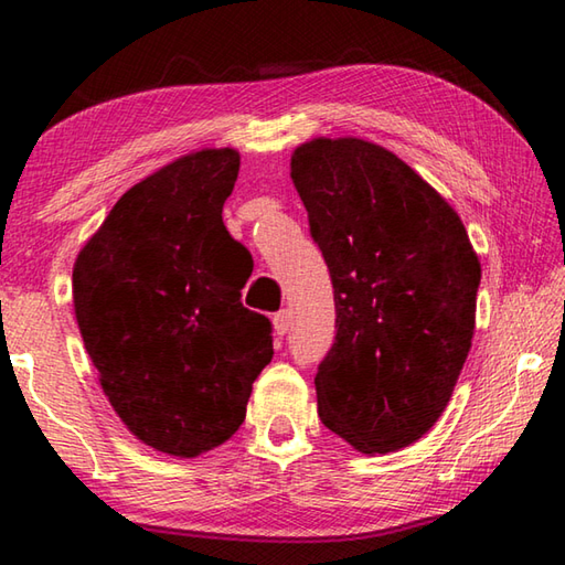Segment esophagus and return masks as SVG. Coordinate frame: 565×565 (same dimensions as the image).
<instances>
[{"label": "esophagus", "mask_w": 565, "mask_h": 565, "mask_svg": "<svg viewBox=\"0 0 565 565\" xmlns=\"http://www.w3.org/2000/svg\"><path fill=\"white\" fill-rule=\"evenodd\" d=\"M289 327H291V311L289 309H281L279 313H274L276 337H284V333H289Z\"/></svg>", "instance_id": "34e87169"}]
</instances>
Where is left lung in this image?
Masks as SVG:
<instances>
[{
  "label": "left lung",
  "mask_w": 565,
  "mask_h": 565,
  "mask_svg": "<svg viewBox=\"0 0 565 565\" xmlns=\"http://www.w3.org/2000/svg\"><path fill=\"white\" fill-rule=\"evenodd\" d=\"M291 179L337 303V341L313 379L319 418L361 454L398 451L454 394L481 264L446 199L384 147L306 141Z\"/></svg>",
  "instance_id": "left-lung-1"
}]
</instances>
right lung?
<instances>
[{"label":"right lung","mask_w":565,"mask_h":565,"mask_svg":"<svg viewBox=\"0 0 565 565\" xmlns=\"http://www.w3.org/2000/svg\"><path fill=\"white\" fill-rule=\"evenodd\" d=\"M236 177L228 147L171 161L114 204L74 264L76 323L104 394L169 456L232 438L274 356L271 321L242 303L252 256L222 218Z\"/></svg>","instance_id":"add662e5"}]
</instances>
